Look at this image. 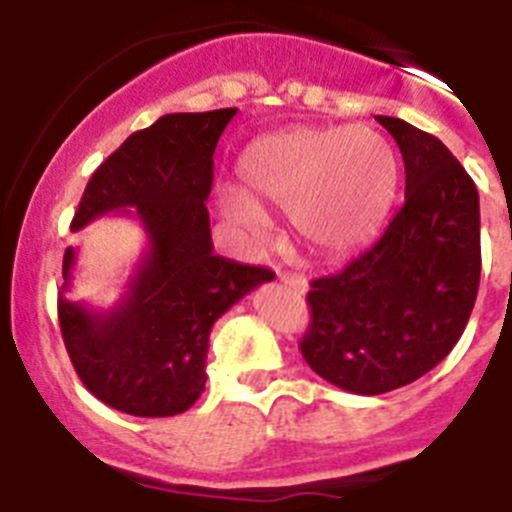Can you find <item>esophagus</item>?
<instances>
[{
	"mask_svg": "<svg viewBox=\"0 0 512 512\" xmlns=\"http://www.w3.org/2000/svg\"><path fill=\"white\" fill-rule=\"evenodd\" d=\"M282 282L287 284L289 289H295L297 295H305L307 292V279L302 274H282Z\"/></svg>",
	"mask_w": 512,
	"mask_h": 512,
	"instance_id": "1",
	"label": "esophagus"
}]
</instances>
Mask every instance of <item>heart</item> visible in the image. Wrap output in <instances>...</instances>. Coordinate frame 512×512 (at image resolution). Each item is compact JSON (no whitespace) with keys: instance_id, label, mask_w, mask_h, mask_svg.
I'll use <instances>...</instances> for the list:
<instances>
[{"instance_id":"heart-1","label":"heart","mask_w":512,"mask_h":512,"mask_svg":"<svg viewBox=\"0 0 512 512\" xmlns=\"http://www.w3.org/2000/svg\"><path fill=\"white\" fill-rule=\"evenodd\" d=\"M392 143L366 125L300 128L253 143L241 158L248 197L228 194L223 212L251 241H264L261 207L289 212L295 235L318 256H343L372 241L397 192Z\"/></svg>"}]
</instances>
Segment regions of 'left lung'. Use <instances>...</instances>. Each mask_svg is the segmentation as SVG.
I'll list each match as a JSON object with an SVG mask.
<instances>
[{
	"label": "left lung",
	"instance_id": "8db88e82",
	"mask_svg": "<svg viewBox=\"0 0 512 512\" xmlns=\"http://www.w3.org/2000/svg\"><path fill=\"white\" fill-rule=\"evenodd\" d=\"M405 161V205L369 251L310 284L300 351L354 395L415 382L449 356L482 271L479 194L454 153L400 117L377 115Z\"/></svg>",
	"mask_w": 512,
	"mask_h": 512
}]
</instances>
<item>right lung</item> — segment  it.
I'll return each instance as SVG.
<instances>
[{"mask_svg": "<svg viewBox=\"0 0 512 512\" xmlns=\"http://www.w3.org/2000/svg\"><path fill=\"white\" fill-rule=\"evenodd\" d=\"M235 107L174 112L130 135L92 174L71 230L107 212L138 217L148 248L112 310L71 302L76 248L63 253L58 323L76 374L104 405L169 418L205 392L215 320L274 274L212 253V153Z\"/></svg>", "mask_w": 512, "mask_h": 512, "instance_id": "1", "label": "right lung"}]
</instances>
